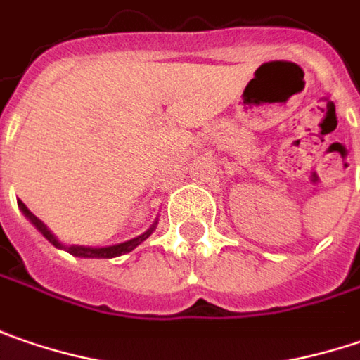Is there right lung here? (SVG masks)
Wrapping results in <instances>:
<instances>
[{"mask_svg":"<svg viewBox=\"0 0 360 360\" xmlns=\"http://www.w3.org/2000/svg\"><path fill=\"white\" fill-rule=\"evenodd\" d=\"M18 205H20V210H22L25 217L30 219V224L36 227L48 242L52 243L54 248H58V250H64V252H68L72 256H76V258H118V256H124V254L133 252L136 245H141V243L145 242L150 233L155 231V227H157V221H155L145 233H141V236H136L133 240H127V242L122 243H115V245H102V248H92V245H66V243L60 242L54 233L48 229V226L41 219H38L32 211L27 210L22 201H18Z\"/></svg>","mask_w":360,"mask_h":360,"instance_id":"add662e5","label":"right lung"}]
</instances>
